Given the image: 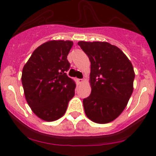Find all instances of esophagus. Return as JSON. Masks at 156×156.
Here are the masks:
<instances>
[{
	"label": "esophagus",
	"mask_w": 156,
	"mask_h": 156,
	"mask_svg": "<svg viewBox=\"0 0 156 156\" xmlns=\"http://www.w3.org/2000/svg\"><path fill=\"white\" fill-rule=\"evenodd\" d=\"M78 83H79V84H81V83H83L85 81V79H78Z\"/></svg>",
	"instance_id": "obj_1"
}]
</instances>
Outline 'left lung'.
Here are the masks:
<instances>
[{
  "mask_svg": "<svg viewBox=\"0 0 156 156\" xmlns=\"http://www.w3.org/2000/svg\"><path fill=\"white\" fill-rule=\"evenodd\" d=\"M78 45L90 62V96L83 100L87 116L107 123L119 116L133 92L135 74L128 58L107 42L80 41Z\"/></svg>",
  "mask_w": 156,
  "mask_h": 156,
  "instance_id": "8db88e82",
  "label": "left lung"
}]
</instances>
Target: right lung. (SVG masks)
<instances>
[{
  "label": "right lung",
  "instance_id": "right-lung-1",
  "mask_svg": "<svg viewBox=\"0 0 156 156\" xmlns=\"http://www.w3.org/2000/svg\"><path fill=\"white\" fill-rule=\"evenodd\" d=\"M73 43L51 41L33 52L25 65L22 83L32 111L41 119L55 121L62 116L75 94L76 83L67 76V55Z\"/></svg>",
  "mask_w": 156,
  "mask_h": 156
}]
</instances>
